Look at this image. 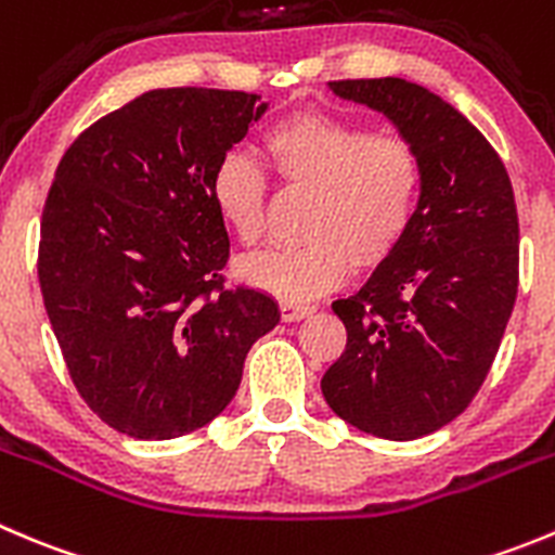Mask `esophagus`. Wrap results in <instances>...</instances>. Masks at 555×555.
<instances>
[{
  "mask_svg": "<svg viewBox=\"0 0 555 555\" xmlns=\"http://www.w3.org/2000/svg\"><path fill=\"white\" fill-rule=\"evenodd\" d=\"M284 323H295V320H304L314 312V307H304V304H282L279 307Z\"/></svg>",
  "mask_w": 555,
  "mask_h": 555,
  "instance_id": "obj_1",
  "label": "esophagus"
}]
</instances>
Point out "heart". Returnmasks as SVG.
Here are the masks:
<instances>
[{"label":"heart","instance_id":"obj_1","mask_svg":"<svg viewBox=\"0 0 555 555\" xmlns=\"http://www.w3.org/2000/svg\"><path fill=\"white\" fill-rule=\"evenodd\" d=\"M266 147L282 183L318 191V199L304 224L307 241L241 260L243 282L301 304L336 287L353 262L375 268L397 251L424 191L422 158L408 139L320 112H298L268 128ZM210 199L243 246L260 241L268 175L251 155L232 150L216 164Z\"/></svg>","mask_w":555,"mask_h":555}]
</instances>
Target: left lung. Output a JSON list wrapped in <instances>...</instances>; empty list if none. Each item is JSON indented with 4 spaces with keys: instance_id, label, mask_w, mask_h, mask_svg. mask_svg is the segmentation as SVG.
I'll use <instances>...</instances> for the list:
<instances>
[{
    "instance_id": "1",
    "label": "left lung",
    "mask_w": 555,
    "mask_h": 555,
    "mask_svg": "<svg viewBox=\"0 0 555 555\" xmlns=\"http://www.w3.org/2000/svg\"><path fill=\"white\" fill-rule=\"evenodd\" d=\"M328 87L395 122L424 191L397 251L331 304L348 345L320 388L361 433L413 441L470 405L499 353L517 295L515 194L488 139L435 92L395 76Z\"/></svg>"
}]
</instances>
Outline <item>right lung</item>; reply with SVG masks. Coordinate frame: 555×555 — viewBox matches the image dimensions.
Listing matches in <instances>:
<instances>
[{
  "label": "right lung",
  "mask_w": 555,
  "mask_h": 555,
  "mask_svg": "<svg viewBox=\"0 0 555 555\" xmlns=\"http://www.w3.org/2000/svg\"><path fill=\"white\" fill-rule=\"evenodd\" d=\"M260 95L150 90L79 133L40 219L38 279L67 372L117 433L169 441L214 422L251 345L279 323L227 287L216 164L266 114Z\"/></svg>",
  "instance_id": "obj_1"
}]
</instances>
